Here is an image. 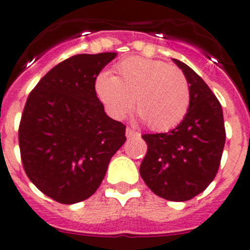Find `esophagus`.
<instances>
[{"label":"esophagus","instance_id":"esophagus-1","mask_svg":"<svg viewBox=\"0 0 250 250\" xmlns=\"http://www.w3.org/2000/svg\"><path fill=\"white\" fill-rule=\"evenodd\" d=\"M125 134H126V138L130 139V138H135V136H139L140 134H139L138 131H135V130H132L131 127H127L126 131H125Z\"/></svg>","mask_w":250,"mask_h":250}]
</instances>
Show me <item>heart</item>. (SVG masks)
I'll list each match as a JSON object with an SVG mask.
<instances>
[{"instance_id": "heart-1", "label": "heart", "mask_w": 250, "mask_h": 250, "mask_svg": "<svg viewBox=\"0 0 250 250\" xmlns=\"http://www.w3.org/2000/svg\"><path fill=\"white\" fill-rule=\"evenodd\" d=\"M116 75L100 74L95 91L106 111L123 119L132 109L152 130L164 131L185 118L190 105V87L179 68L159 60L132 56L115 67Z\"/></svg>"}]
</instances>
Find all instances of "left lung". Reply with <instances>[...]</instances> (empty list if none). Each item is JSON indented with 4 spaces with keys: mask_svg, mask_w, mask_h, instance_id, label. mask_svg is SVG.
Returning a JSON list of instances; mask_svg holds the SVG:
<instances>
[{
    "mask_svg": "<svg viewBox=\"0 0 250 250\" xmlns=\"http://www.w3.org/2000/svg\"><path fill=\"white\" fill-rule=\"evenodd\" d=\"M190 87V105L175 129L145 134L140 175L152 193L171 202L190 200L215 178L225 144L222 105L202 77L173 59Z\"/></svg>",
    "mask_w": 250,
    "mask_h": 250,
    "instance_id": "8db88e82",
    "label": "left lung"
}]
</instances>
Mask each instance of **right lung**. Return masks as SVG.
Listing matches in <instances>:
<instances>
[{"instance_id":"obj_1","label":"right lung","mask_w":250,"mask_h":250,"mask_svg":"<svg viewBox=\"0 0 250 250\" xmlns=\"http://www.w3.org/2000/svg\"><path fill=\"white\" fill-rule=\"evenodd\" d=\"M116 52L65 60L28 95L19 129L28 179L51 199L75 204L98 190L114 154L126 141L125 125L109 118L95 91Z\"/></svg>"}]
</instances>
